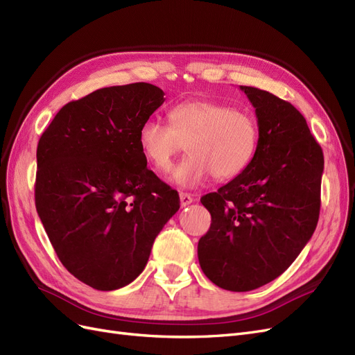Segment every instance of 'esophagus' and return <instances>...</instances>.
Returning <instances> with one entry per match:
<instances>
[{
	"label": "esophagus",
	"instance_id": "obj_1",
	"mask_svg": "<svg viewBox=\"0 0 355 355\" xmlns=\"http://www.w3.org/2000/svg\"><path fill=\"white\" fill-rule=\"evenodd\" d=\"M179 198H180V206L182 207H187V206H189L192 201H194V197H192L191 194H188V192H180Z\"/></svg>",
	"mask_w": 355,
	"mask_h": 355
}]
</instances>
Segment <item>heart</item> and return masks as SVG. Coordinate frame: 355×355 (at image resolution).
Returning a JSON list of instances; mask_svg holds the SVG:
<instances>
[{
	"label": "heart",
	"instance_id": "obj_1",
	"mask_svg": "<svg viewBox=\"0 0 355 355\" xmlns=\"http://www.w3.org/2000/svg\"><path fill=\"white\" fill-rule=\"evenodd\" d=\"M170 124L149 118L139 128V146L157 170L167 171L188 144L189 154L171 170L182 188H196L211 175L231 179L250 164L259 144L254 118L207 99L185 101L168 112Z\"/></svg>",
	"mask_w": 355,
	"mask_h": 355
}]
</instances>
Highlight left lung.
Masks as SVG:
<instances>
[{
  "instance_id": "1",
  "label": "left lung",
  "mask_w": 355,
  "mask_h": 355,
  "mask_svg": "<svg viewBox=\"0 0 355 355\" xmlns=\"http://www.w3.org/2000/svg\"><path fill=\"white\" fill-rule=\"evenodd\" d=\"M253 105L259 144L239 176L201 197L211 214L198 261L211 283L249 290L282 275L315 231L324 157L306 120L272 93L240 85Z\"/></svg>"
}]
</instances>
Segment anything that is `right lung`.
<instances>
[{"label":"right lung","mask_w":355,"mask_h":355,"mask_svg":"<svg viewBox=\"0 0 355 355\" xmlns=\"http://www.w3.org/2000/svg\"><path fill=\"white\" fill-rule=\"evenodd\" d=\"M164 101L148 83L99 89L63 106L38 142V216L63 266L93 288L136 280L180 207L139 146V128Z\"/></svg>","instance_id":"1"}]
</instances>
